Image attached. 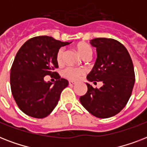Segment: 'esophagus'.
I'll list each match as a JSON object with an SVG mask.
<instances>
[{
	"instance_id": "1",
	"label": "esophagus",
	"mask_w": 147,
	"mask_h": 147,
	"mask_svg": "<svg viewBox=\"0 0 147 147\" xmlns=\"http://www.w3.org/2000/svg\"><path fill=\"white\" fill-rule=\"evenodd\" d=\"M69 85H76V82H73V81H69Z\"/></svg>"
}]
</instances>
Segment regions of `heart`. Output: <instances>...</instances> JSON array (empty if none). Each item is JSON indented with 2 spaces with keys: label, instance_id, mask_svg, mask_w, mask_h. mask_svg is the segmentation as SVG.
Segmentation results:
<instances>
[{
  "label": "heart",
  "instance_id": "heart-1",
  "mask_svg": "<svg viewBox=\"0 0 147 147\" xmlns=\"http://www.w3.org/2000/svg\"><path fill=\"white\" fill-rule=\"evenodd\" d=\"M76 49L80 53L83 59H89L92 55V48L85 42H79L76 45ZM64 56V49L60 48L56 53V62L58 64H62ZM85 73L82 68H75V67H67L62 71V75L65 78L70 80L77 81L81 76Z\"/></svg>",
  "mask_w": 147,
  "mask_h": 147
}]
</instances>
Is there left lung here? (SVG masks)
<instances>
[{"label": "left lung", "mask_w": 147, "mask_h": 147, "mask_svg": "<svg viewBox=\"0 0 147 147\" xmlns=\"http://www.w3.org/2000/svg\"><path fill=\"white\" fill-rule=\"evenodd\" d=\"M96 47L97 59L87 76L89 82H102L100 88L86 83L88 91L81 96V104L90 114L99 118L116 115L125 107L135 82L134 65L127 49L114 39L95 38L91 40Z\"/></svg>", "instance_id": "1"}]
</instances>
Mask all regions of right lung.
Here are the masks:
<instances>
[{"mask_svg": "<svg viewBox=\"0 0 147 147\" xmlns=\"http://www.w3.org/2000/svg\"><path fill=\"white\" fill-rule=\"evenodd\" d=\"M68 44L40 36L27 40L17 52L10 69V88L17 106L26 115L44 118L57 105L69 82L54 71L59 67L56 53ZM47 75L55 78L54 85L45 82Z\"/></svg>", "mask_w": 147, "mask_h": 147, "instance_id": "obj_1", "label": "right lung"}]
</instances>
